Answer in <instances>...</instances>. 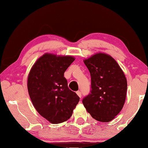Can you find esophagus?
Listing matches in <instances>:
<instances>
[{"label":"esophagus","instance_id":"obj_1","mask_svg":"<svg viewBox=\"0 0 148 148\" xmlns=\"http://www.w3.org/2000/svg\"><path fill=\"white\" fill-rule=\"evenodd\" d=\"M76 93H77V95H78V97H80V98H81V92H79V91H77Z\"/></svg>","mask_w":148,"mask_h":148}]
</instances>
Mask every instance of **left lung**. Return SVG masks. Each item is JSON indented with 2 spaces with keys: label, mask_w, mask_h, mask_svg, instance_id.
<instances>
[{
  "label": "left lung",
  "mask_w": 148,
  "mask_h": 148,
  "mask_svg": "<svg viewBox=\"0 0 148 148\" xmlns=\"http://www.w3.org/2000/svg\"><path fill=\"white\" fill-rule=\"evenodd\" d=\"M91 75V93L83 103L92 117L109 122L121 111L126 99L127 81L121 67L111 56L97 53L83 60Z\"/></svg>",
  "instance_id": "left-lung-1"
}]
</instances>
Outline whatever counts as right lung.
Wrapping results in <instances>:
<instances>
[{
    "mask_svg": "<svg viewBox=\"0 0 148 148\" xmlns=\"http://www.w3.org/2000/svg\"><path fill=\"white\" fill-rule=\"evenodd\" d=\"M75 60L69 55L46 53L31 68L27 88L33 106L39 114L53 124L67 121L79 101L69 90L64 72Z\"/></svg>",
    "mask_w": 148,
    "mask_h": 148,
    "instance_id": "1",
    "label": "right lung"
}]
</instances>
